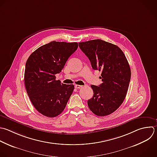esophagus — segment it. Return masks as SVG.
<instances>
[{"mask_svg":"<svg viewBox=\"0 0 157 157\" xmlns=\"http://www.w3.org/2000/svg\"><path fill=\"white\" fill-rule=\"evenodd\" d=\"M82 87H83V86H82V85H75V88H77V89L82 88Z\"/></svg>","mask_w":157,"mask_h":157,"instance_id":"obj_1","label":"esophagus"}]
</instances>
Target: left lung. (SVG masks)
Returning <instances> with one entry per match:
<instances>
[{
	"label": "left lung",
	"instance_id": "8db88e82",
	"mask_svg": "<svg viewBox=\"0 0 157 157\" xmlns=\"http://www.w3.org/2000/svg\"><path fill=\"white\" fill-rule=\"evenodd\" d=\"M93 69L102 71V83L91 85L93 96L88 105L95 115L103 117L115 112L123 102L131 79V69L122 50L111 43L95 39L78 44Z\"/></svg>",
	"mask_w": 157,
	"mask_h": 157
}]
</instances>
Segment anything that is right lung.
Listing matches in <instances>:
<instances>
[{
  "label": "right lung",
  "mask_w": 157,
  "mask_h": 157,
  "mask_svg": "<svg viewBox=\"0 0 157 157\" xmlns=\"http://www.w3.org/2000/svg\"><path fill=\"white\" fill-rule=\"evenodd\" d=\"M77 48V42L53 41L37 48L26 61L24 80L27 93L36 110L46 117L61 113L72 94L74 85L61 83L55 75L61 72Z\"/></svg>",
  "instance_id": "right-lung-1"
}]
</instances>
